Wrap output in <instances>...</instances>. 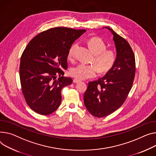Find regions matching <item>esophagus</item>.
<instances>
[{
    "instance_id": "esophagus-1",
    "label": "esophagus",
    "mask_w": 156,
    "mask_h": 156,
    "mask_svg": "<svg viewBox=\"0 0 156 156\" xmlns=\"http://www.w3.org/2000/svg\"><path fill=\"white\" fill-rule=\"evenodd\" d=\"M81 81L80 80H78V79H74L73 80V82L74 83H79V82H80Z\"/></svg>"
}]
</instances>
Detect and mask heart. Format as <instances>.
I'll return each instance as SVG.
<instances>
[{
    "instance_id": "b5f03b06",
    "label": "heart",
    "mask_w": 156,
    "mask_h": 156,
    "mask_svg": "<svg viewBox=\"0 0 156 156\" xmlns=\"http://www.w3.org/2000/svg\"><path fill=\"white\" fill-rule=\"evenodd\" d=\"M88 44L94 53L93 62L95 65H85L81 63L72 68L70 75L78 80H86L95 77L99 72L101 73L110 71L115 65L117 60V54L113 49H107L106 43L100 37H93L88 41ZM76 45H73L68 51V59L74 57V52Z\"/></svg>"
}]
</instances>
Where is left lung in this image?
<instances>
[{"mask_svg":"<svg viewBox=\"0 0 156 156\" xmlns=\"http://www.w3.org/2000/svg\"><path fill=\"white\" fill-rule=\"evenodd\" d=\"M117 49L113 68L98 80L88 83L84 93V103L92 115L107 117L119 109L132 88L136 74V59L127 41L110 27Z\"/></svg>","mask_w":156,"mask_h":156,"instance_id":"8db88e82","label":"left lung"}]
</instances>
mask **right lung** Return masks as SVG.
Returning a JSON list of instances; mask_svg holds the SVG:
<instances>
[{
  "label": "right lung",
  "instance_id": "1",
  "mask_svg": "<svg viewBox=\"0 0 156 156\" xmlns=\"http://www.w3.org/2000/svg\"><path fill=\"white\" fill-rule=\"evenodd\" d=\"M85 31L51 28L40 33L26 47L20 58V81L27 104L36 113L48 115L59 107L61 90L73 82L71 78L63 76L62 69L68 68L71 44Z\"/></svg>",
  "mask_w": 156,
  "mask_h": 156
}]
</instances>
